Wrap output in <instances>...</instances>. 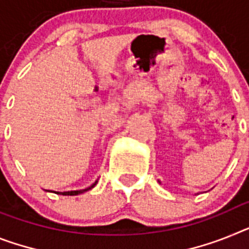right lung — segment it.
<instances>
[{"instance_id": "1", "label": "right lung", "mask_w": 249, "mask_h": 249, "mask_svg": "<svg viewBox=\"0 0 249 249\" xmlns=\"http://www.w3.org/2000/svg\"><path fill=\"white\" fill-rule=\"evenodd\" d=\"M97 183V181H96L95 183H93L92 186H89V187H87V189L85 190H76V191H66V192H57V194H59V195H71V196H74V195H78V194H82V192L85 191H89V190H91L92 187H95V185Z\"/></svg>"}]
</instances>
